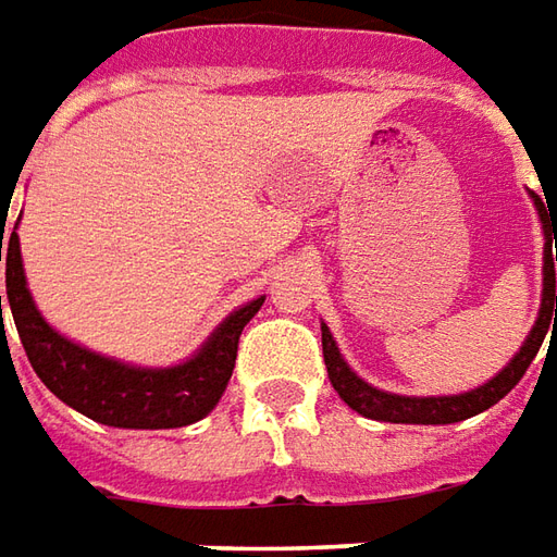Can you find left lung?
<instances>
[{
    "label": "left lung",
    "instance_id": "obj_1",
    "mask_svg": "<svg viewBox=\"0 0 557 557\" xmlns=\"http://www.w3.org/2000/svg\"><path fill=\"white\" fill-rule=\"evenodd\" d=\"M530 200L536 206V215L543 221V237H546V249H543V301H540V317L524 338L521 351L508 360L499 373L487 379L484 385L471 388L462 394H437V397H410V394H392L375 388L370 382H363L360 375L348 367V360L338 351L336 338L330 333L326 323H320L323 333V360H326V373L330 382L338 392V397L360 416L375 419V422H397V425H450V422H462L478 412L490 410L493 404H499L518 382L528 373L533 357L540 351L543 338H546L548 326H557V293H555V261H557V202H543L533 190ZM556 240V256H550V240ZM556 317L552 318L550 314Z\"/></svg>",
    "mask_w": 557,
    "mask_h": 557
}]
</instances>
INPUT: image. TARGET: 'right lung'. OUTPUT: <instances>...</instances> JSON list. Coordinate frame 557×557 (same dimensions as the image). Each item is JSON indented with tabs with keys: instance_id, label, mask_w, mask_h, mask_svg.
I'll list each match as a JSON object with an SVG mask.
<instances>
[{
	"instance_id": "add662e5",
	"label": "right lung",
	"mask_w": 557,
	"mask_h": 557,
	"mask_svg": "<svg viewBox=\"0 0 557 557\" xmlns=\"http://www.w3.org/2000/svg\"><path fill=\"white\" fill-rule=\"evenodd\" d=\"M17 224L9 237H2L5 224L0 227V261L5 259V293H9L11 317L33 370L58 400L113 429H182L200 422L202 416L215 410L234 373L243 326L259 314L264 296L231 311L212 330V336L175 367L123 363L116 357L98 355L86 345L61 336L42 317L24 274Z\"/></svg>"
}]
</instances>
